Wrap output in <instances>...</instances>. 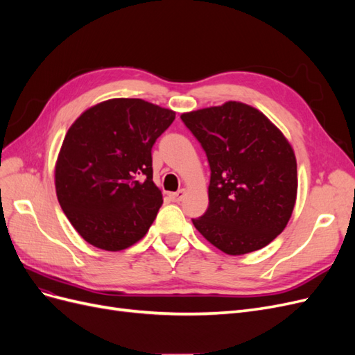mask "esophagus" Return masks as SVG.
Returning <instances> with one entry per match:
<instances>
[{
	"label": "esophagus",
	"mask_w": 355,
	"mask_h": 355,
	"mask_svg": "<svg viewBox=\"0 0 355 355\" xmlns=\"http://www.w3.org/2000/svg\"><path fill=\"white\" fill-rule=\"evenodd\" d=\"M184 194H186V190H184V189H181V190L175 191V193H171V194H169V198L173 199L174 202H181V200H182V198H184Z\"/></svg>",
	"instance_id": "obj_1"
}]
</instances>
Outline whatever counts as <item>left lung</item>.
Masks as SVG:
<instances>
[{
    "label": "left lung",
    "mask_w": 355,
    "mask_h": 355,
    "mask_svg": "<svg viewBox=\"0 0 355 355\" xmlns=\"http://www.w3.org/2000/svg\"><path fill=\"white\" fill-rule=\"evenodd\" d=\"M207 153L209 207L193 218L200 234L228 255L267 246L288 224L296 200V159L284 135L254 107L228 101L182 113Z\"/></svg>",
    "instance_id": "left-lung-1"
}]
</instances>
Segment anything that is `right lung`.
<instances>
[{"mask_svg":"<svg viewBox=\"0 0 355 355\" xmlns=\"http://www.w3.org/2000/svg\"><path fill=\"white\" fill-rule=\"evenodd\" d=\"M174 119L175 112L141 98H112L72 123L55 164V191L85 242L122 250L147 233L164 202L152 147Z\"/></svg>","mask_w":355,"mask_h":355,"instance_id":"right-lung-1","label":"right lung"}]
</instances>
